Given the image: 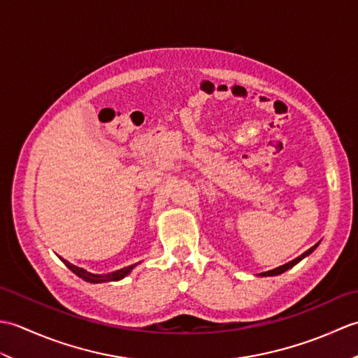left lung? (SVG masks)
Returning a JSON list of instances; mask_svg holds the SVG:
<instances>
[{
  "label": "left lung",
  "instance_id": "left-lung-1",
  "mask_svg": "<svg viewBox=\"0 0 358 358\" xmlns=\"http://www.w3.org/2000/svg\"><path fill=\"white\" fill-rule=\"evenodd\" d=\"M318 246V243H317V245H314L313 248H310V249H308L306 250V252L305 254H301L300 257H296L295 258V260H292V262H289V263H286V264H283V266H278V268H275V269H272V271H268V272H262L260 273V277H272V275H280V273H283L285 271H287V269H291L292 268V266H295L296 263H299V262H301L303 260V258H305V257H308L310 252H313V250L315 249Z\"/></svg>",
  "mask_w": 358,
  "mask_h": 358
}]
</instances>
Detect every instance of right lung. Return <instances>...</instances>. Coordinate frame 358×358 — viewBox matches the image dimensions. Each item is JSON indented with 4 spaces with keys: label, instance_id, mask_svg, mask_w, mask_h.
<instances>
[{
    "label": "right lung",
    "instance_id": "1",
    "mask_svg": "<svg viewBox=\"0 0 358 358\" xmlns=\"http://www.w3.org/2000/svg\"><path fill=\"white\" fill-rule=\"evenodd\" d=\"M59 258H62V257H59ZM62 262L75 273V275H78L80 278H83L85 281H89V283H104V281H118L121 278H124L127 273H131V271L135 268L136 264H138V263H135V264H131V266H126V268L118 269V271L110 272V273H92V272H87L86 269L78 268V266L69 263L67 260H64V258H62Z\"/></svg>",
    "mask_w": 358,
    "mask_h": 358
}]
</instances>
